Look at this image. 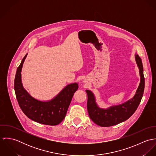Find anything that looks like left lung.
<instances>
[{
	"instance_id": "obj_1",
	"label": "left lung",
	"mask_w": 156,
	"mask_h": 156,
	"mask_svg": "<svg viewBox=\"0 0 156 156\" xmlns=\"http://www.w3.org/2000/svg\"><path fill=\"white\" fill-rule=\"evenodd\" d=\"M135 59L139 69L140 82L133 98L131 100L121 105L104 109L97 106L93 93L89 90H86L88 95L87 109L89 117L96 124L101 127H110L116 125L129 119L138 108L144 91L145 78L140 58L136 54Z\"/></svg>"
}]
</instances>
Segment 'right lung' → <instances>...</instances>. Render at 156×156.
Wrapping results in <instances>:
<instances>
[{
	"label": "right lung",
	"instance_id": "right-lung-1",
	"mask_svg": "<svg viewBox=\"0 0 156 156\" xmlns=\"http://www.w3.org/2000/svg\"><path fill=\"white\" fill-rule=\"evenodd\" d=\"M26 54L18 67L14 80L16 98L23 112L29 119L40 124L56 126L65 118L74 93L79 87L77 83L67 85L53 99L41 101L33 98L24 89L21 79V71Z\"/></svg>",
	"mask_w": 156,
	"mask_h": 156
}]
</instances>
